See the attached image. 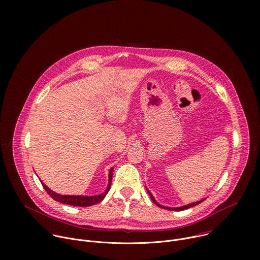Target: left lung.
I'll return each mask as SVG.
<instances>
[{"mask_svg":"<svg viewBox=\"0 0 260 260\" xmlns=\"http://www.w3.org/2000/svg\"><path fill=\"white\" fill-rule=\"evenodd\" d=\"M147 189V188H146ZM147 192L149 193V196H150V198H151V200L153 201V203L156 205V206H158L159 208H164V209H167V210H172V211H182V210H186V209H188V208H191V207H193V206H197V205H199V204H201L202 202H204L206 199H204V200H201V201H198V202H194V203H191V204H188V205H185V206H181V207H177V208H171V207H165V206H161V205H159L156 201H155V199H154V197L150 193V191L147 189Z\"/></svg>","mask_w":260,"mask_h":260,"instance_id":"1","label":"left lung"}]
</instances>
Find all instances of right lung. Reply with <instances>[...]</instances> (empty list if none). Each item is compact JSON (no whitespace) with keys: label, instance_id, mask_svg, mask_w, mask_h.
Masks as SVG:
<instances>
[{"label":"right lung","instance_id":"add662e5","mask_svg":"<svg viewBox=\"0 0 260 260\" xmlns=\"http://www.w3.org/2000/svg\"><path fill=\"white\" fill-rule=\"evenodd\" d=\"M112 176H113V168L110 169L109 171V182H108V186L106 188V190L101 193V194H96V196H62V194H59V193H56L54 191H52L48 186H46V185L41 181L42 185L44 189L47 191V193L56 202H59L61 204H66V205H70V206H77V207H89V206H92V205H95L100 202H102L105 197L107 196V193L109 192L110 190V187H111V182H112Z\"/></svg>","mask_w":260,"mask_h":260}]
</instances>
